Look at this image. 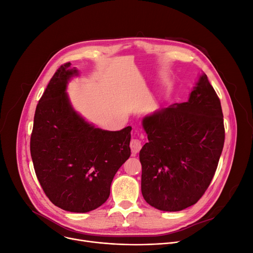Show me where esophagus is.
Returning <instances> with one entry per match:
<instances>
[{
  "instance_id": "obj_1",
  "label": "esophagus",
  "mask_w": 253,
  "mask_h": 253,
  "mask_svg": "<svg viewBox=\"0 0 253 253\" xmlns=\"http://www.w3.org/2000/svg\"><path fill=\"white\" fill-rule=\"evenodd\" d=\"M132 156H135L141 149V141L139 139H132L130 142Z\"/></svg>"
}]
</instances>
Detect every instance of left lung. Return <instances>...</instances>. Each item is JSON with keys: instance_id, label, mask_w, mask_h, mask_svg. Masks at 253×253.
Segmentation results:
<instances>
[{"instance_id": "obj_1", "label": "left lung", "mask_w": 253, "mask_h": 253, "mask_svg": "<svg viewBox=\"0 0 253 253\" xmlns=\"http://www.w3.org/2000/svg\"><path fill=\"white\" fill-rule=\"evenodd\" d=\"M142 127L149 139L139 152L144 200L169 212L196 204L213 178L224 142L220 101L206 74L187 102L143 117Z\"/></svg>"}]
</instances>
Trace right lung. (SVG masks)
Here are the masks:
<instances>
[{
  "label": "right lung",
  "instance_id": "obj_1",
  "mask_svg": "<svg viewBox=\"0 0 253 253\" xmlns=\"http://www.w3.org/2000/svg\"><path fill=\"white\" fill-rule=\"evenodd\" d=\"M79 75L69 62L50 80L36 109L31 155L49 200L63 210L85 213L110 197L113 178L131 154L132 128L103 130L80 115L66 92Z\"/></svg>",
  "mask_w": 253,
  "mask_h": 253
}]
</instances>
